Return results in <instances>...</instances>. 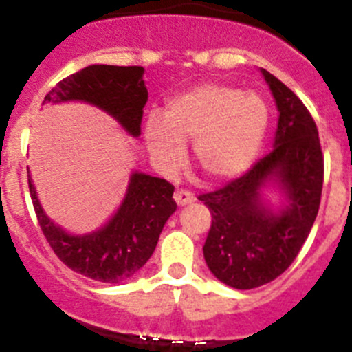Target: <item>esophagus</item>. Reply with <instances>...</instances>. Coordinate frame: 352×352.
<instances>
[{
  "mask_svg": "<svg viewBox=\"0 0 352 352\" xmlns=\"http://www.w3.org/2000/svg\"><path fill=\"white\" fill-rule=\"evenodd\" d=\"M174 201L179 204V206H185V204H192L195 201V195L192 194L190 190H183V188H178L174 192Z\"/></svg>",
  "mask_w": 352,
  "mask_h": 352,
  "instance_id": "1",
  "label": "esophagus"
}]
</instances>
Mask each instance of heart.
<instances>
[{
	"label": "heart",
	"instance_id": "heart-1",
	"mask_svg": "<svg viewBox=\"0 0 352 352\" xmlns=\"http://www.w3.org/2000/svg\"><path fill=\"white\" fill-rule=\"evenodd\" d=\"M268 126V104L257 93L203 82L170 96L162 116L149 114L142 135L164 173H173L182 164L183 144L192 142L201 173L211 182H227L252 166Z\"/></svg>",
	"mask_w": 352,
	"mask_h": 352
}]
</instances>
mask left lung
I'll return each mask as SVG.
<instances>
[{"label": "left lung", "instance_id": "obj_1", "mask_svg": "<svg viewBox=\"0 0 352 352\" xmlns=\"http://www.w3.org/2000/svg\"><path fill=\"white\" fill-rule=\"evenodd\" d=\"M276 107L278 126L272 153L219 190L199 195L211 211L204 259L219 280L254 289L280 276L296 259L319 211L324 157L309 109L282 80L263 70ZM275 177L289 204L272 214L258 199L260 186Z\"/></svg>", "mask_w": 352, "mask_h": 352}]
</instances>
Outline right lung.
<instances>
[{
    "instance_id": "obj_1",
    "label": "right lung",
    "mask_w": 352,
    "mask_h": 352,
    "mask_svg": "<svg viewBox=\"0 0 352 352\" xmlns=\"http://www.w3.org/2000/svg\"><path fill=\"white\" fill-rule=\"evenodd\" d=\"M142 74V67L91 65L60 80L45 95L43 104L89 102L107 111L126 132L139 138L142 109L148 102ZM28 185L40 229L58 259L72 272L109 284L126 280L148 263L167 219L176 211L174 186L167 179L135 173L130 178L125 201L107 226L91 234L70 236L45 217L30 174Z\"/></svg>"
}]
</instances>
